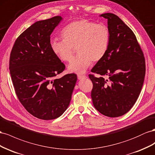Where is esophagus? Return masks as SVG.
<instances>
[{
    "instance_id": "1",
    "label": "esophagus",
    "mask_w": 155,
    "mask_h": 155,
    "mask_svg": "<svg viewBox=\"0 0 155 155\" xmlns=\"http://www.w3.org/2000/svg\"><path fill=\"white\" fill-rule=\"evenodd\" d=\"M77 77L78 80H82V79H85L86 78V77L84 76V75H80V74H78Z\"/></svg>"
}]
</instances>
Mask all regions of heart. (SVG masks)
I'll list each match as a JSON object with an SVG mask.
<instances>
[{
  "instance_id": "obj_1",
  "label": "heart",
  "mask_w": 155,
  "mask_h": 155,
  "mask_svg": "<svg viewBox=\"0 0 155 155\" xmlns=\"http://www.w3.org/2000/svg\"><path fill=\"white\" fill-rule=\"evenodd\" d=\"M62 40L52 39L51 49L60 60L68 62L72 60L74 49L78 54L68 65V71L84 73L93 62L102 60L108 51L110 31L104 24L87 19L75 21L68 25L61 33Z\"/></svg>"
}]
</instances>
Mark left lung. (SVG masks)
Segmentation results:
<instances>
[{"label": "left lung", "instance_id": "left-lung-1", "mask_svg": "<svg viewBox=\"0 0 155 155\" xmlns=\"http://www.w3.org/2000/svg\"><path fill=\"white\" fill-rule=\"evenodd\" d=\"M99 16L108 20L110 41L107 54L91 69L102 77L89 75L94 85L91 96L100 113L116 117L129 112L138 98L145 78V58L134 34L117 15L105 13Z\"/></svg>", "mask_w": 155, "mask_h": 155}]
</instances>
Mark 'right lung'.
<instances>
[{"label":"right lung","instance_id":"right-lung-1","mask_svg":"<svg viewBox=\"0 0 155 155\" xmlns=\"http://www.w3.org/2000/svg\"><path fill=\"white\" fill-rule=\"evenodd\" d=\"M62 20L56 16L35 22L16 39L10 54L9 69L17 96L30 114L43 120L67 110L77 80L75 74L55 78L65 65L52 53L50 36Z\"/></svg>","mask_w":155,"mask_h":155}]
</instances>
